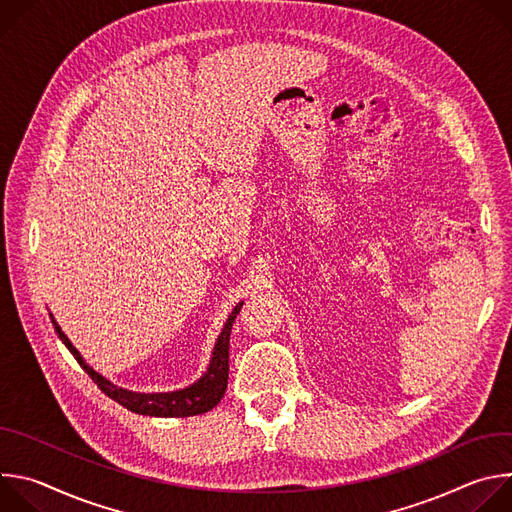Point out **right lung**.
<instances>
[{
	"mask_svg": "<svg viewBox=\"0 0 512 512\" xmlns=\"http://www.w3.org/2000/svg\"><path fill=\"white\" fill-rule=\"evenodd\" d=\"M241 306L243 304H239L231 312L221 336H218L214 352H212V360L208 364V371L204 373V377L200 381H196L194 385H190L182 391H174V393H133V391L115 387L111 381H107L105 377H101L99 373H95L89 367V364L83 360V356L79 354V350L70 344L66 334L60 330L56 320L52 316H50V320L54 324V330H56L58 338L72 352V356L79 360V364L85 369V373L97 383V387L107 397H111L119 405L127 407L133 413H139V415L188 417V415H198V413L210 411L214 405H218V401L223 399V395L227 391V383H229V340H231L233 322H235L237 314L241 312Z\"/></svg>",
	"mask_w": 512,
	"mask_h": 512,
	"instance_id": "obj_1",
	"label": "right lung"
}]
</instances>
